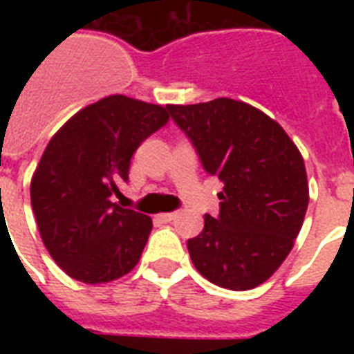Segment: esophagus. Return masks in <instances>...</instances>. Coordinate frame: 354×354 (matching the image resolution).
Segmentation results:
<instances>
[{"label": "esophagus", "mask_w": 354, "mask_h": 354, "mask_svg": "<svg viewBox=\"0 0 354 354\" xmlns=\"http://www.w3.org/2000/svg\"><path fill=\"white\" fill-rule=\"evenodd\" d=\"M178 213H160V215H156V221L160 222V224H169L176 218Z\"/></svg>", "instance_id": "obj_1"}]
</instances>
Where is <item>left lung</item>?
Segmentation results:
<instances>
[{"label":"left lung","instance_id":"1","mask_svg":"<svg viewBox=\"0 0 354 354\" xmlns=\"http://www.w3.org/2000/svg\"><path fill=\"white\" fill-rule=\"evenodd\" d=\"M202 165L224 183L221 215H205L189 255L205 279L230 290L263 285L294 248L308 205L305 161L279 122L248 102L218 97L169 104Z\"/></svg>","mask_w":354,"mask_h":354}]
</instances>
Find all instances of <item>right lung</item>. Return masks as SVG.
I'll use <instances>...</instances> for the list:
<instances>
[{
  "label": "right lung",
  "instance_id": "obj_1",
  "mask_svg": "<svg viewBox=\"0 0 354 354\" xmlns=\"http://www.w3.org/2000/svg\"><path fill=\"white\" fill-rule=\"evenodd\" d=\"M167 108L108 95L79 110L47 143L30 178V205L44 246L69 277L101 285L139 263L152 218L113 204L112 194L128 180L141 141L169 121Z\"/></svg>",
  "mask_w": 354,
  "mask_h": 354
}]
</instances>
